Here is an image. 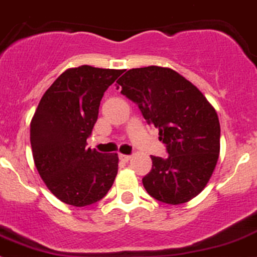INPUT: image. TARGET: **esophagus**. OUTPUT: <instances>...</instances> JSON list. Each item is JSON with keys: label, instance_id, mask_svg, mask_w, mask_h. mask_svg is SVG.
<instances>
[{"label": "esophagus", "instance_id": "esophagus-1", "mask_svg": "<svg viewBox=\"0 0 257 257\" xmlns=\"http://www.w3.org/2000/svg\"><path fill=\"white\" fill-rule=\"evenodd\" d=\"M119 158H120L121 161L128 162L129 160H131V158H132V156H128V155H119Z\"/></svg>", "mask_w": 257, "mask_h": 257}]
</instances>
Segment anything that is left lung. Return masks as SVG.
Listing matches in <instances>:
<instances>
[{
  "label": "left lung",
  "mask_w": 257,
  "mask_h": 257,
  "mask_svg": "<svg viewBox=\"0 0 257 257\" xmlns=\"http://www.w3.org/2000/svg\"><path fill=\"white\" fill-rule=\"evenodd\" d=\"M117 88L136 102L158 129L169 157L151 156L152 170L142 183L152 198L183 204L207 186L218 162L220 125L217 111L190 81L166 67L126 71Z\"/></svg>",
  "instance_id": "1"
}]
</instances>
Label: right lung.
<instances>
[{
    "label": "right lung",
    "instance_id": "right-lung-1",
    "mask_svg": "<svg viewBox=\"0 0 257 257\" xmlns=\"http://www.w3.org/2000/svg\"><path fill=\"white\" fill-rule=\"evenodd\" d=\"M124 69L85 64L68 68L45 91L30 123V143L40 177L61 201L86 207L114 184L119 158L86 148L104 92Z\"/></svg>",
    "mask_w": 257,
    "mask_h": 257
}]
</instances>
